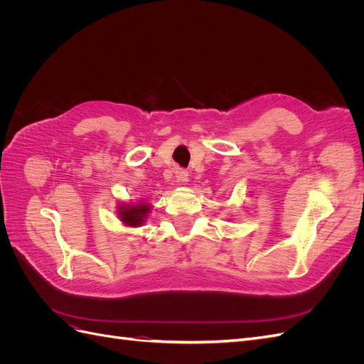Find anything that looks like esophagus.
I'll return each mask as SVG.
<instances>
[{"label":"esophagus","mask_w":364,"mask_h":364,"mask_svg":"<svg viewBox=\"0 0 364 364\" xmlns=\"http://www.w3.org/2000/svg\"><path fill=\"white\" fill-rule=\"evenodd\" d=\"M174 176H176V179H178L179 182H186V181H188V171L183 170V168H176L174 170Z\"/></svg>","instance_id":"34e87169"}]
</instances>
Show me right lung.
<instances>
[{"instance_id": "1", "label": "right lung", "mask_w": 364, "mask_h": 364, "mask_svg": "<svg viewBox=\"0 0 364 364\" xmlns=\"http://www.w3.org/2000/svg\"><path fill=\"white\" fill-rule=\"evenodd\" d=\"M149 211H150V206L146 203L135 205V206H126L119 211L121 222L127 226H139L142 222H144V217L147 215Z\"/></svg>"}]
</instances>
